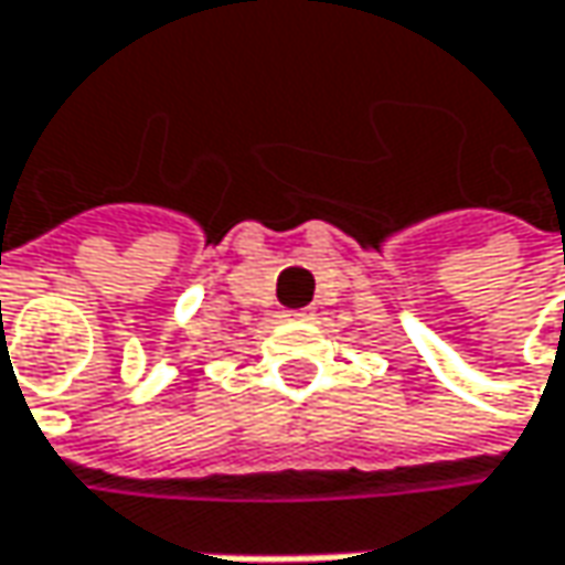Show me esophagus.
<instances>
[{
	"mask_svg": "<svg viewBox=\"0 0 565 565\" xmlns=\"http://www.w3.org/2000/svg\"><path fill=\"white\" fill-rule=\"evenodd\" d=\"M287 319H313V310H284Z\"/></svg>",
	"mask_w": 565,
	"mask_h": 565,
	"instance_id": "1",
	"label": "esophagus"
}]
</instances>
